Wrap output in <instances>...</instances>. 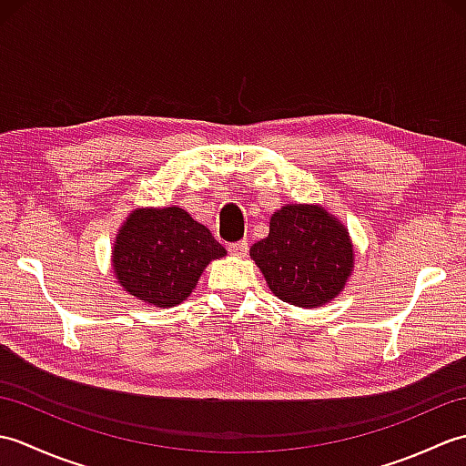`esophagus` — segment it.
Segmentation results:
<instances>
[{"instance_id":"1","label":"esophagus","mask_w":466,"mask_h":466,"mask_svg":"<svg viewBox=\"0 0 466 466\" xmlns=\"http://www.w3.org/2000/svg\"><path fill=\"white\" fill-rule=\"evenodd\" d=\"M228 252H230L232 256H238V258H242V256L248 254V242L240 240V242L228 244Z\"/></svg>"}]
</instances>
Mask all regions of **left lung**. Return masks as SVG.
<instances>
[{
    "instance_id": "obj_1",
    "label": "left lung",
    "mask_w": 466,
    "mask_h": 466,
    "mask_svg": "<svg viewBox=\"0 0 466 466\" xmlns=\"http://www.w3.org/2000/svg\"><path fill=\"white\" fill-rule=\"evenodd\" d=\"M250 258L282 302L319 309L344 290L354 270V246L346 226L324 206L284 204Z\"/></svg>"
}]
</instances>
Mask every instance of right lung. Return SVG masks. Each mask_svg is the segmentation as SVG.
Masks as SVG:
<instances>
[{
	"mask_svg": "<svg viewBox=\"0 0 466 466\" xmlns=\"http://www.w3.org/2000/svg\"><path fill=\"white\" fill-rule=\"evenodd\" d=\"M224 256V246L184 208H136L116 234L112 270L134 299L172 309L192 294L206 266Z\"/></svg>",
	"mask_w": 466,
	"mask_h": 466,
	"instance_id": "right-lung-1",
	"label": "right lung"
}]
</instances>
